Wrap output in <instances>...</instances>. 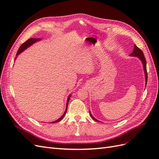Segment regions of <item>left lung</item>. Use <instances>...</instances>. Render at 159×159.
I'll return each instance as SVG.
<instances>
[{"instance_id": "obj_1", "label": "left lung", "mask_w": 159, "mask_h": 159, "mask_svg": "<svg viewBox=\"0 0 159 159\" xmlns=\"http://www.w3.org/2000/svg\"><path fill=\"white\" fill-rule=\"evenodd\" d=\"M134 50L131 54V56H134V57H135V56L136 57H139V58L141 59V60L142 61L143 64V67H144V70H145V78H146V83H147V71L146 59H145V56H144V54H143V51L140 48H139L135 44H134ZM91 117L93 120H95V121H98V120L95 119L91 115Z\"/></svg>"}]
</instances>
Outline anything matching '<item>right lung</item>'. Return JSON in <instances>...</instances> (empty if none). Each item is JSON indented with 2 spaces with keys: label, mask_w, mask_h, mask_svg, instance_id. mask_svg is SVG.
I'll return each instance as SVG.
<instances>
[{
  "label": "right lung",
  "mask_w": 159,
  "mask_h": 159,
  "mask_svg": "<svg viewBox=\"0 0 159 159\" xmlns=\"http://www.w3.org/2000/svg\"><path fill=\"white\" fill-rule=\"evenodd\" d=\"M40 40V38H30V39L27 40L25 42L23 43V44L20 46V48H19V49H18V52H17V53H16V56H18L19 54H20V53H21L23 50H25V49H26L28 46H30V45H32V44H34V43L38 41V40ZM70 96H71V95L69 96L68 98V101H67L66 110H67V108H68V102H69L70 98ZM66 110L65 113H64V115H62V116H61L60 118H59L58 119L56 120V121H54V122H51V123H57V122H59L60 121H61V120L62 119H63V117H64V115H65V114H66Z\"/></svg>",
  "instance_id": "obj_1"
}]
</instances>
